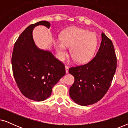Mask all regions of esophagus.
I'll return each mask as SVG.
<instances>
[{
	"mask_svg": "<svg viewBox=\"0 0 128 128\" xmlns=\"http://www.w3.org/2000/svg\"><path fill=\"white\" fill-rule=\"evenodd\" d=\"M65 70H66V73L67 74L69 72V67L68 66H65Z\"/></svg>",
	"mask_w": 128,
	"mask_h": 128,
	"instance_id": "obj_1",
	"label": "esophagus"
}]
</instances>
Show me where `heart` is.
Wrapping results in <instances>:
<instances>
[{"instance_id": "obj_1", "label": "heart", "mask_w": 128, "mask_h": 128, "mask_svg": "<svg viewBox=\"0 0 128 128\" xmlns=\"http://www.w3.org/2000/svg\"><path fill=\"white\" fill-rule=\"evenodd\" d=\"M56 50L60 60L66 55V47H70V54L77 63L88 60L93 55L97 45V36L93 32L73 27L62 31L60 40L55 42Z\"/></svg>"}]
</instances>
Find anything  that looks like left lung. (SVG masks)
Masks as SVG:
<instances>
[{"instance_id": "obj_1", "label": "left lung", "mask_w": 128, "mask_h": 128, "mask_svg": "<svg viewBox=\"0 0 128 128\" xmlns=\"http://www.w3.org/2000/svg\"><path fill=\"white\" fill-rule=\"evenodd\" d=\"M100 46L96 56L83 65L70 68L74 82L69 95L76 104L86 106L100 100L111 86L116 69V56L111 40L101 34Z\"/></svg>"}]
</instances>
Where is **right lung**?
<instances>
[{
	"instance_id": "right-lung-1",
	"label": "right lung",
	"mask_w": 128,
	"mask_h": 128,
	"mask_svg": "<svg viewBox=\"0 0 128 128\" xmlns=\"http://www.w3.org/2000/svg\"><path fill=\"white\" fill-rule=\"evenodd\" d=\"M50 28L47 21L31 24L14 45L12 64L14 78L22 93L28 99L42 101L50 97L52 89L65 74L64 64L49 50L38 48L33 39L36 26Z\"/></svg>"
}]
</instances>
